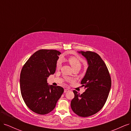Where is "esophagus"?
Wrapping results in <instances>:
<instances>
[{"label": "esophagus", "mask_w": 131, "mask_h": 131, "mask_svg": "<svg viewBox=\"0 0 131 131\" xmlns=\"http://www.w3.org/2000/svg\"><path fill=\"white\" fill-rule=\"evenodd\" d=\"M69 91V90L68 89H64V93H66V92H67V91Z\"/></svg>", "instance_id": "obj_1"}]
</instances>
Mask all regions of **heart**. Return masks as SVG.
Instances as JSON below:
<instances>
[{
	"label": "heart",
	"instance_id": "1",
	"mask_svg": "<svg viewBox=\"0 0 131 131\" xmlns=\"http://www.w3.org/2000/svg\"><path fill=\"white\" fill-rule=\"evenodd\" d=\"M68 61L70 63V66H72L73 69L76 68H80L81 66V63L80 61L78 58L74 56H70L68 58ZM62 66V60L61 59H59L56 63V68L57 69H60Z\"/></svg>",
	"mask_w": 131,
	"mask_h": 131
}]
</instances>
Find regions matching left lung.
Instances as JSON below:
<instances>
[{
    "instance_id": "1",
    "label": "left lung",
    "mask_w": 131,
    "mask_h": 131,
    "mask_svg": "<svg viewBox=\"0 0 131 131\" xmlns=\"http://www.w3.org/2000/svg\"><path fill=\"white\" fill-rule=\"evenodd\" d=\"M79 53L86 58L89 65L81 82L86 91L80 94L74 90V98L70 105L74 113L85 117L96 114L103 107L110 92L112 80L108 68L100 55L92 51Z\"/></svg>"
}]
</instances>
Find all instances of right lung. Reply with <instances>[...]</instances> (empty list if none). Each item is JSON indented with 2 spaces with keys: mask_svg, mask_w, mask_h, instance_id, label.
<instances>
[{
  "mask_svg": "<svg viewBox=\"0 0 131 131\" xmlns=\"http://www.w3.org/2000/svg\"><path fill=\"white\" fill-rule=\"evenodd\" d=\"M60 54L55 50H39L22 67L19 80L21 95L26 105L35 113H50L64 92L62 87L47 83V78L56 71Z\"/></svg>",
  "mask_w": 131,
  "mask_h": 131,
  "instance_id": "obj_1",
  "label": "right lung"
}]
</instances>
